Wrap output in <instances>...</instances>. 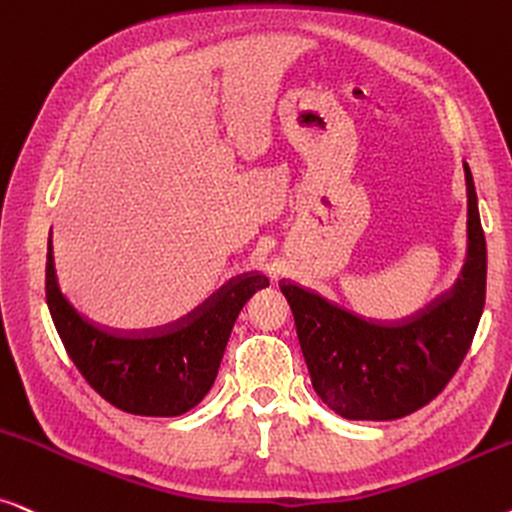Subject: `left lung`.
Wrapping results in <instances>:
<instances>
[{
	"instance_id": "left-lung-1",
	"label": "left lung",
	"mask_w": 512,
	"mask_h": 512,
	"mask_svg": "<svg viewBox=\"0 0 512 512\" xmlns=\"http://www.w3.org/2000/svg\"><path fill=\"white\" fill-rule=\"evenodd\" d=\"M468 256L449 294L402 324H376L282 282L315 393L350 421H395L426 407L461 367L487 294V242L470 167Z\"/></svg>"
}]
</instances>
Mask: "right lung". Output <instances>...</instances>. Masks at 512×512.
Here are the masks:
<instances>
[{
	"mask_svg": "<svg viewBox=\"0 0 512 512\" xmlns=\"http://www.w3.org/2000/svg\"><path fill=\"white\" fill-rule=\"evenodd\" d=\"M268 284L265 275H244L171 327L119 334L77 313L58 287L51 240L46 254V303L70 360L98 395L138 416H181L204 400L237 315Z\"/></svg>",
	"mask_w": 512,
	"mask_h": 512,
	"instance_id": "right-lung-1",
	"label": "right lung"
}]
</instances>
